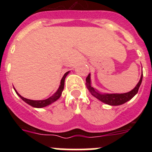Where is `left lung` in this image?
<instances>
[{
    "label": "left lung",
    "mask_w": 152,
    "mask_h": 152,
    "mask_svg": "<svg viewBox=\"0 0 152 152\" xmlns=\"http://www.w3.org/2000/svg\"><path fill=\"white\" fill-rule=\"evenodd\" d=\"M142 76H143V75L142 74L140 80H139V83L137 84V85L135 87V88L132 90L131 91H129V92L125 93V94H101V93L96 91V89H94L91 86V75L90 74L86 78V85H87V88H88V91L91 92V94L101 102L110 106H119L122 105L126 102L131 100L132 98L133 97L138 93L139 87L142 84Z\"/></svg>",
    "instance_id": "8db88e82"
}]
</instances>
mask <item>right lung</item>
Here are the masks:
<instances>
[{
	"label": "right lung",
	"mask_w": 152,
	"mask_h": 152,
	"mask_svg": "<svg viewBox=\"0 0 152 152\" xmlns=\"http://www.w3.org/2000/svg\"><path fill=\"white\" fill-rule=\"evenodd\" d=\"M68 73H69V72H66V73L64 75V76L62 77V78H61V83H60L59 88H58V89L57 90V91H56V92L54 94L52 95V96H51L50 97H49L48 99H45V100H29V99H26V98L20 96V95L18 93H17V91H16L15 89L14 90H15L16 93H17V94L18 95V96H20V97L24 102H26V103H28L29 105L32 106V107H36V108H42V107H46V106L50 105L51 103H54L55 101H56V100H57L60 97V96H61V93H62L63 90H64V80H65V77H66L67 75H68Z\"/></svg>",
	"instance_id": "add662e5"
}]
</instances>
